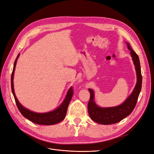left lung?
I'll return each mask as SVG.
<instances>
[{
	"label": "left lung",
	"instance_id": "8db88e82",
	"mask_svg": "<svg viewBox=\"0 0 154 154\" xmlns=\"http://www.w3.org/2000/svg\"><path fill=\"white\" fill-rule=\"evenodd\" d=\"M126 43L128 50L130 51V55L136 71V84L131 94L123 103L112 107H101L97 105L94 101V91L91 88L88 89L91 93V97L88 103V112L91 119L99 124L111 125L116 123L129 116L136 106L139 93L141 90L142 76L138 55L135 53L128 42Z\"/></svg>",
	"mask_w": 154,
	"mask_h": 154
}]
</instances>
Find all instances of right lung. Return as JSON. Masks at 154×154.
<instances>
[{
	"mask_svg": "<svg viewBox=\"0 0 154 154\" xmlns=\"http://www.w3.org/2000/svg\"><path fill=\"white\" fill-rule=\"evenodd\" d=\"M20 54H18L17 57L15 60V63H14V66L13 72L11 74V90L15 98L17 106L18 107V110L20 112L22 115L29 119L31 122H33L36 124L38 125H55L57 123H60L62 122V120L64 119L65 117L67 111V107L70 103V101L71 100V98L73 95V91L72 88H69L68 90L67 94L66 96V97L62 101V103L60 104L57 109L48 112H44V113H38L35 112L31 111L29 109L25 108L24 106H23L20 102L18 101V99L15 96V91H14V85H13V76H14V72H15V67L17 60L19 57Z\"/></svg>",
	"mask_w": 154,
	"mask_h": 154,
	"instance_id": "right-lung-1",
	"label": "right lung"
}]
</instances>
